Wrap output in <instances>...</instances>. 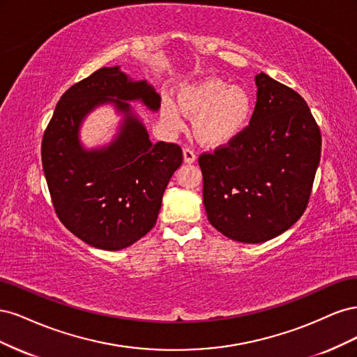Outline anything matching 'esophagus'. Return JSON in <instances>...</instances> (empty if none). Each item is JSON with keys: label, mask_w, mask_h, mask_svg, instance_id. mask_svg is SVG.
<instances>
[{"label": "esophagus", "mask_w": 357, "mask_h": 357, "mask_svg": "<svg viewBox=\"0 0 357 357\" xmlns=\"http://www.w3.org/2000/svg\"><path fill=\"white\" fill-rule=\"evenodd\" d=\"M183 159H185V164H193V162L197 160L195 153H193V150L189 147L183 149Z\"/></svg>", "instance_id": "esophagus-1"}]
</instances>
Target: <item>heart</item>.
<instances>
[{
    "label": "heart",
    "mask_w": 357,
    "mask_h": 357,
    "mask_svg": "<svg viewBox=\"0 0 357 357\" xmlns=\"http://www.w3.org/2000/svg\"><path fill=\"white\" fill-rule=\"evenodd\" d=\"M177 105L182 113L193 117V135L207 147H223L238 138L250 125L255 110L252 93L244 86H231L220 77L181 86ZM178 109L171 100H164L160 113L169 125L180 126Z\"/></svg>",
    "instance_id": "b5f03b06"
}]
</instances>
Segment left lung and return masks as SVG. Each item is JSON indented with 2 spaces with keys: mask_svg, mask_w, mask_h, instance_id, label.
<instances>
[{
  "mask_svg": "<svg viewBox=\"0 0 357 357\" xmlns=\"http://www.w3.org/2000/svg\"><path fill=\"white\" fill-rule=\"evenodd\" d=\"M245 131L202 153L204 207L228 238L257 244L278 236L305 211L320 162L321 135L307 102L265 73Z\"/></svg>",
  "mask_w": 357,
  "mask_h": 357,
  "instance_id": "8db88e82",
  "label": "left lung"
}]
</instances>
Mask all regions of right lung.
<instances>
[{
	"instance_id": "add662e5",
	"label": "right lung",
	"mask_w": 357,
	"mask_h": 357,
	"mask_svg": "<svg viewBox=\"0 0 357 357\" xmlns=\"http://www.w3.org/2000/svg\"><path fill=\"white\" fill-rule=\"evenodd\" d=\"M158 112L160 96L121 67H104L61 96L43 135L41 160L53 207L66 228L101 250H122L153 228L165 188L181 165L177 144L150 142L129 102ZM112 103L123 116L105 146L86 149L79 128L95 108Z\"/></svg>"
}]
</instances>
